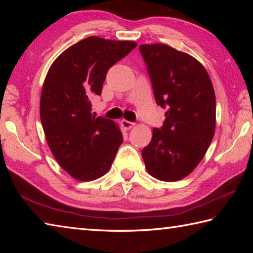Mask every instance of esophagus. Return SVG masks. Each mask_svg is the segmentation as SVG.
Returning <instances> with one entry per match:
<instances>
[{"mask_svg": "<svg viewBox=\"0 0 253 253\" xmlns=\"http://www.w3.org/2000/svg\"><path fill=\"white\" fill-rule=\"evenodd\" d=\"M122 126L124 129H130V128H132L135 126V123H131V122H128L126 121V119H123V121L121 122Z\"/></svg>", "mask_w": 253, "mask_h": 253, "instance_id": "1", "label": "esophagus"}]
</instances>
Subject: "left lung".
<instances>
[{"instance_id": "1", "label": "left lung", "mask_w": 253, "mask_h": 253, "mask_svg": "<svg viewBox=\"0 0 253 253\" xmlns=\"http://www.w3.org/2000/svg\"><path fill=\"white\" fill-rule=\"evenodd\" d=\"M156 104L166 108L161 128L142 151L147 172L160 181L187 176L202 161L215 130V93L205 68L166 44L139 45Z\"/></svg>"}]
</instances>
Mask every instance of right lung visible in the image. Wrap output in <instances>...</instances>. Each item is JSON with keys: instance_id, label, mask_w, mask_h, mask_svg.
Segmentation results:
<instances>
[{"instance_id": "obj_1", "label": "right lung", "mask_w": 253, "mask_h": 253, "mask_svg": "<svg viewBox=\"0 0 253 253\" xmlns=\"http://www.w3.org/2000/svg\"><path fill=\"white\" fill-rule=\"evenodd\" d=\"M136 45L85 38L63 51L46 74L40 100L46 143L59 165L78 181L105 175L123 143L118 125L92 116L90 98L101 93L109 68Z\"/></svg>"}]
</instances>
